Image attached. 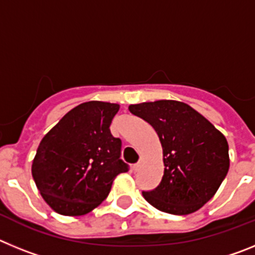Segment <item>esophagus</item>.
Returning <instances> with one entry per match:
<instances>
[{"instance_id": "1", "label": "esophagus", "mask_w": 255, "mask_h": 255, "mask_svg": "<svg viewBox=\"0 0 255 255\" xmlns=\"http://www.w3.org/2000/svg\"><path fill=\"white\" fill-rule=\"evenodd\" d=\"M141 166H143V158H140L139 159V162L136 164H134V166H132V170L134 171H139L141 168Z\"/></svg>"}]
</instances>
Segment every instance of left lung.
Returning <instances> with one entry per match:
<instances>
[{"label": "left lung", "mask_w": 255, "mask_h": 255, "mask_svg": "<svg viewBox=\"0 0 255 255\" xmlns=\"http://www.w3.org/2000/svg\"><path fill=\"white\" fill-rule=\"evenodd\" d=\"M129 110L155 130L163 150V176L154 190L143 191L144 199L171 215H189L202 208L229 171L225 135L179 101L143 102L130 105Z\"/></svg>", "instance_id": "8db88e82"}]
</instances>
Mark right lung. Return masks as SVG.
<instances>
[{
	"label": "right lung",
	"instance_id": "obj_1",
	"mask_svg": "<svg viewBox=\"0 0 255 255\" xmlns=\"http://www.w3.org/2000/svg\"><path fill=\"white\" fill-rule=\"evenodd\" d=\"M120 106L91 101L76 106L40 141L31 175L40 195L64 216H83L107 198L115 177L129 170L110 125Z\"/></svg>",
	"mask_w": 255,
	"mask_h": 255
}]
</instances>
